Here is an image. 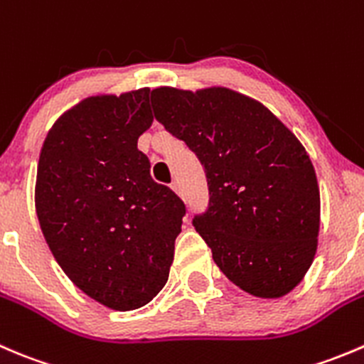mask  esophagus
Here are the masks:
<instances>
[{"label":"esophagus","instance_id":"34e87169","mask_svg":"<svg viewBox=\"0 0 364 364\" xmlns=\"http://www.w3.org/2000/svg\"><path fill=\"white\" fill-rule=\"evenodd\" d=\"M171 189H173L175 193H177L178 196H181V186H178V182H173V183H171Z\"/></svg>","mask_w":364,"mask_h":364}]
</instances>
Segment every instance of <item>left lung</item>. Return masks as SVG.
I'll list each match as a JSON object with an SVG mask.
<instances>
[{
  "label": "left lung",
  "instance_id": "obj_1",
  "mask_svg": "<svg viewBox=\"0 0 364 364\" xmlns=\"http://www.w3.org/2000/svg\"><path fill=\"white\" fill-rule=\"evenodd\" d=\"M157 120L187 143L208 182L193 225L223 274L262 299L292 292L318 246L320 191L311 159L267 107L239 92L152 90Z\"/></svg>",
  "mask_w": 364,
  "mask_h": 364
}]
</instances>
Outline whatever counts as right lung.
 <instances>
[{
  "instance_id": "add662e5",
  "label": "right lung",
  "mask_w": 364,
  "mask_h": 364,
  "mask_svg": "<svg viewBox=\"0 0 364 364\" xmlns=\"http://www.w3.org/2000/svg\"><path fill=\"white\" fill-rule=\"evenodd\" d=\"M149 95L75 104L49 129L37 168L35 208L53 257L79 290L117 311L141 308L166 285L186 214L138 150L154 122Z\"/></svg>"
}]
</instances>
